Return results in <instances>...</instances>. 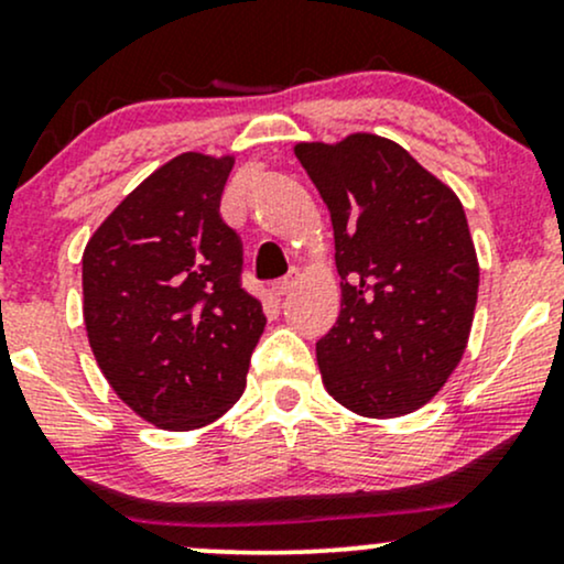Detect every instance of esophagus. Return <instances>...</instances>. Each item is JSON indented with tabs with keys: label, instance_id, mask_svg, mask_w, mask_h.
Segmentation results:
<instances>
[{
	"label": "esophagus",
	"instance_id": "1",
	"mask_svg": "<svg viewBox=\"0 0 564 564\" xmlns=\"http://www.w3.org/2000/svg\"><path fill=\"white\" fill-rule=\"evenodd\" d=\"M296 281H300V273H289L286 278H283V281H278L275 286H273V294L275 296H286V294H291V291H294V286H296Z\"/></svg>",
	"mask_w": 564,
	"mask_h": 564
}]
</instances>
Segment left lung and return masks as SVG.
Returning a JSON list of instances; mask_svg holds the SVG:
<instances>
[{
    "instance_id": "1",
    "label": "left lung",
    "mask_w": 564,
    "mask_h": 564,
    "mask_svg": "<svg viewBox=\"0 0 564 564\" xmlns=\"http://www.w3.org/2000/svg\"><path fill=\"white\" fill-rule=\"evenodd\" d=\"M334 225L341 310L315 347L323 387L366 419L430 403L462 364L480 262L456 193L371 132L296 142Z\"/></svg>"
}]
</instances>
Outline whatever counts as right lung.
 <instances>
[{"mask_svg": "<svg viewBox=\"0 0 564 564\" xmlns=\"http://www.w3.org/2000/svg\"><path fill=\"white\" fill-rule=\"evenodd\" d=\"M236 156L187 151L148 174L82 257L84 328L111 390L159 430L217 422L243 394L262 304L219 217Z\"/></svg>", "mask_w": 564, "mask_h": 564, "instance_id": "1", "label": "right lung"}]
</instances>
